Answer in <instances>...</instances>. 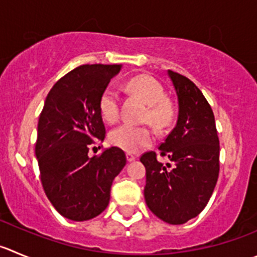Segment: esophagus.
Returning <instances> with one entry per match:
<instances>
[{
  "label": "esophagus",
  "mask_w": 257,
  "mask_h": 257,
  "mask_svg": "<svg viewBox=\"0 0 257 257\" xmlns=\"http://www.w3.org/2000/svg\"><path fill=\"white\" fill-rule=\"evenodd\" d=\"M126 159H127V161H128V163H133V161H135V159H136V156H134L133 154H126Z\"/></svg>",
  "instance_id": "esophagus-1"
}]
</instances>
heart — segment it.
<instances>
[{
    "mask_svg": "<svg viewBox=\"0 0 257 257\" xmlns=\"http://www.w3.org/2000/svg\"><path fill=\"white\" fill-rule=\"evenodd\" d=\"M126 88L140 97L149 106L148 117L151 123L163 127L172 117V108L165 99V92L160 83L149 75H136L127 80ZM99 112L107 122L116 121L118 117V96L111 88L102 92L99 98ZM153 133L148 127L123 123L109 134V141L127 153H138L153 141Z\"/></svg>",
    "mask_w": 257,
    "mask_h": 257,
    "instance_id": "b5f03b06",
    "label": "heart"
}]
</instances>
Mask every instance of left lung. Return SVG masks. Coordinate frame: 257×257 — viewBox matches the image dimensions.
<instances>
[{
	"instance_id": "obj_1",
	"label": "left lung",
	"mask_w": 257,
	"mask_h": 257,
	"mask_svg": "<svg viewBox=\"0 0 257 257\" xmlns=\"http://www.w3.org/2000/svg\"><path fill=\"white\" fill-rule=\"evenodd\" d=\"M178 97V119L159 146L168 163L149 151L140 158L146 169L144 189L149 209L170 224L197 217L208 203L219 173V140L214 114L199 88L184 75L168 70Z\"/></svg>"
}]
</instances>
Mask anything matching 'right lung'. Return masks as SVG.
<instances>
[{"mask_svg":"<svg viewBox=\"0 0 257 257\" xmlns=\"http://www.w3.org/2000/svg\"><path fill=\"white\" fill-rule=\"evenodd\" d=\"M122 65L85 64L60 78L49 92L39 117L35 155L45 194L72 221L101 214L109 203L114 178L126 165L119 148L89 158L94 140L106 136L99 98Z\"/></svg>","mask_w":257,"mask_h":257,"instance_id":"right-lung-1","label":"right lung"}]
</instances>
